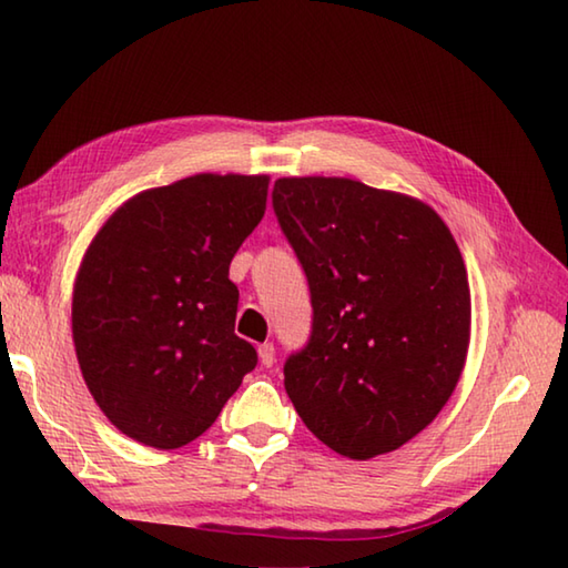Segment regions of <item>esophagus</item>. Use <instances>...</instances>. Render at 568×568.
Masks as SVG:
<instances>
[{"mask_svg": "<svg viewBox=\"0 0 568 568\" xmlns=\"http://www.w3.org/2000/svg\"><path fill=\"white\" fill-rule=\"evenodd\" d=\"M257 357H261V363L265 367H271L275 363V347H273V343H263L261 347H257Z\"/></svg>", "mask_w": 568, "mask_h": 568, "instance_id": "obj_1", "label": "esophagus"}]
</instances>
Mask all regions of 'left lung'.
<instances>
[{
    "label": "left lung",
    "mask_w": 568,
    "mask_h": 568,
    "mask_svg": "<svg viewBox=\"0 0 568 568\" xmlns=\"http://www.w3.org/2000/svg\"><path fill=\"white\" fill-rule=\"evenodd\" d=\"M273 209L313 303L311 339L283 367L287 397L337 455L399 449L447 405L467 359L455 235L427 203L353 179H277Z\"/></svg>",
    "instance_id": "8db88e82"
}]
</instances>
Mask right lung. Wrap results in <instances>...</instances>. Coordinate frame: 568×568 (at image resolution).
<instances>
[{
	"mask_svg": "<svg viewBox=\"0 0 568 568\" xmlns=\"http://www.w3.org/2000/svg\"><path fill=\"white\" fill-rule=\"evenodd\" d=\"M267 176L195 173L141 191L84 253L71 335L84 383L123 435L189 445L257 365L235 329V251L261 223Z\"/></svg>",
	"mask_w": 568,
	"mask_h": 568,
	"instance_id": "1",
	"label": "right lung"
}]
</instances>
